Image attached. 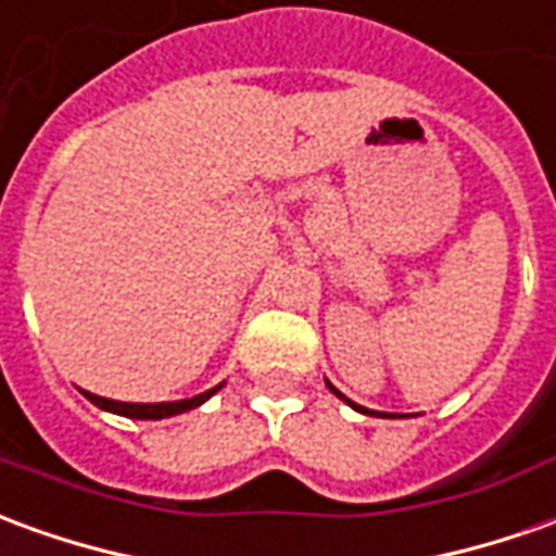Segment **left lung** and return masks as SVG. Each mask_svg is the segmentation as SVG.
I'll return each instance as SVG.
<instances>
[{"label": "left lung", "mask_w": 556, "mask_h": 556, "mask_svg": "<svg viewBox=\"0 0 556 556\" xmlns=\"http://www.w3.org/2000/svg\"><path fill=\"white\" fill-rule=\"evenodd\" d=\"M328 388H331V391H333V394H337V397L345 400V403H349V406H352V409H358V413H367V415H376V413H370V409H367V406H358V403H352V400H349V397H343V394H340V391H337V388H333L331 382H328ZM386 418H400V415H394V413L388 415V413H386Z\"/></svg>", "instance_id": "8db88e82"}]
</instances>
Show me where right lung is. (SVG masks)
<instances>
[{"label": "right lung", "mask_w": 556, "mask_h": 556, "mask_svg": "<svg viewBox=\"0 0 556 556\" xmlns=\"http://www.w3.org/2000/svg\"><path fill=\"white\" fill-rule=\"evenodd\" d=\"M223 386L211 388V391H204V394H195V397L189 400H170V403H119V400H108V397H99V394H87L89 403H96L99 409L104 413H114V415H126V418H141V421H159V418H170V415H180V413H189V409H195L201 406L204 400H211L216 391Z\"/></svg>", "instance_id": "right-lung-1"}]
</instances>
